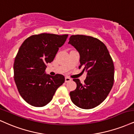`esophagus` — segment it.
<instances>
[{
  "mask_svg": "<svg viewBox=\"0 0 134 134\" xmlns=\"http://www.w3.org/2000/svg\"><path fill=\"white\" fill-rule=\"evenodd\" d=\"M71 80H72V79L70 78H69V77H65V82H69L71 81Z\"/></svg>",
  "mask_w": 134,
  "mask_h": 134,
  "instance_id": "1",
  "label": "esophagus"
}]
</instances>
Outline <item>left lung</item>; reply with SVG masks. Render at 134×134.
<instances>
[{
    "label": "left lung",
    "mask_w": 134,
    "mask_h": 134,
    "mask_svg": "<svg viewBox=\"0 0 134 134\" xmlns=\"http://www.w3.org/2000/svg\"><path fill=\"white\" fill-rule=\"evenodd\" d=\"M69 43L79 52V68L87 72L83 83L79 79H73L77 88L70 92V99L81 109H93L107 98L112 89L114 81L113 60L105 45L97 38L71 35Z\"/></svg>",
    "instance_id": "8db88e82"
}]
</instances>
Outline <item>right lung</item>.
Instances as JSON below:
<instances>
[{"mask_svg":"<svg viewBox=\"0 0 134 134\" xmlns=\"http://www.w3.org/2000/svg\"><path fill=\"white\" fill-rule=\"evenodd\" d=\"M67 37L47 33L33 35L19 48L14 64V80L21 97L31 105L43 107L49 104L65 82L64 75L51 76L45 74V70Z\"/></svg>","mask_w":134,"mask_h":134,"instance_id":"obj_1","label":"right lung"}]
</instances>
